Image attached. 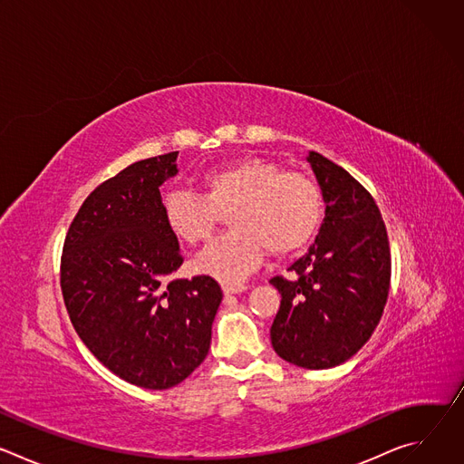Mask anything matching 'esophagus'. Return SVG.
Segmentation results:
<instances>
[{"label":"esophagus","instance_id":"esophagus-1","mask_svg":"<svg viewBox=\"0 0 464 464\" xmlns=\"http://www.w3.org/2000/svg\"><path fill=\"white\" fill-rule=\"evenodd\" d=\"M244 290H247V286L246 285H224V294H240V292H244Z\"/></svg>","mask_w":464,"mask_h":464}]
</instances>
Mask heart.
Instances as JSON below:
<instances>
[{
    "mask_svg": "<svg viewBox=\"0 0 464 464\" xmlns=\"http://www.w3.org/2000/svg\"><path fill=\"white\" fill-rule=\"evenodd\" d=\"M198 181L202 194L170 190L163 196V224L178 240L198 246L209 240L222 213L231 209L235 231L196 258L198 272L227 285L251 276L266 251L285 256L303 249L323 217V194L310 176L258 156L208 169Z\"/></svg>",
    "mask_w": 464,
    "mask_h": 464,
    "instance_id": "b5f03b06",
    "label": "heart"
}]
</instances>
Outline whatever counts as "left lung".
<instances>
[{
  "label": "left lung",
  "mask_w": 464,
  "mask_h": 464,
  "mask_svg": "<svg viewBox=\"0 0 464 464\" xmlns=\"http://www.w3.org/2000/svg\"><path fill=\"white\" fill-rule=\"evenodd\" d=\"M308 163L324 198V222L290 272L274 277L281 306L270 328L276 353L303 369H330L354 356L382 317L391 251L371 192L317 152Z\"/></svg>",
  "instance_id": "obj_1"
}]
</instances>
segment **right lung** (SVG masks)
Here are the masks:
<instances>
[{"instance_id": "right-lung-1", "label": "right lung", "mask_w": 464, "mask_h": 464, "mask_svg": "<svg viewBox=\"0 0 464 464\" xmlns=\"http://www.w3.org/2000/svg\"><path fill=\"white\" fill-rule=\"evenodd\" d=\"M178 152L141 160L102 181L81 206L60 258V288L79 338L113 374L169 389L200 365L222 303L209 276L169 281L183 264L165 227L160 185Z\"/></svg>"}]
</instances>
